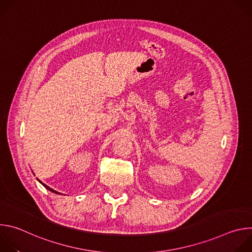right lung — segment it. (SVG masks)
Instances as JSON below:
<instances>
[{"label":"right lung","instance_id":"obj_1","mask_svg":"<svg viewBox=\"0 0 252 252\" xmlns=\"http://www.w3.org/2000/svg\"><path fill=\"white\" fill-rule=\"evenodd\" d=\"M38 181H39V179H38ZM39 182H40V183H41V184H42V185H43V186H44V187H45V188H46V189H49V190H51V191H52V192H54V193H59V192H58V191H56V190H54V189H51V188H49V187H48V186H46V185H45V184H43V183H42V182H41V181H39Z\"/></svg>","mask_w":252,"mask_h":252}]
</instances>
